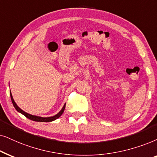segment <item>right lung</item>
Wrapping results in <instances>:
<instances>
[{
	"label": "right lung",
	"instance_id": "right-lung-1",
	"mask_svg": "<svg viewBox=\"0 0 157 157\" xmlns=\"http://www.w3.org/2000/svg\"><path fill=\"white\" fill-rule=\"evenodd\" d=\"M10 98H11V101H12V103H13V105L14 106V108H16V110H17L18 112L21 113L24 115L26 117V118H28L29 119H30L31 121H37V122H51V121H53L54 120H56V119H57L58 118H59L60 116H62V114L63 113L64 110V108H65V105L66 103L64 104L63 108H62V110H60V111L57 114H56L55 116H51V117H40V116H33V115H31L29 113H27L24 110L21 109V108L18 107L17 105V104L15 103V101H14L13 98V96H12V94L11 93H10Z\"/></svg>",
	"mask_w": 157,
	"mask_h": 157
}]
</instances>
